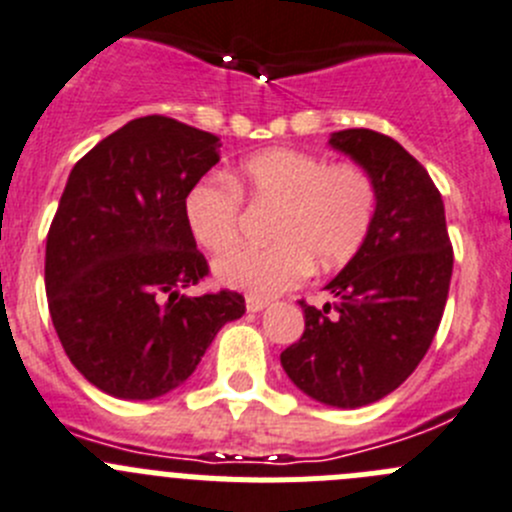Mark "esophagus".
I'll return each mask as SVG.
<instances>
[{"instance_id": "obj_1", "label": "esophagus", "mask_w": 512, "mask_h": 512, "mask_svg": "<svg viewBox=\"0 0 512 512\" xmlns=\"http://www.w3.org/2000/svg\"><path fill=\"white\" fill-rule=\"evenodd\" d=\"M245 305H247V310H250V313H260V310L267 308V300L255 298V295H250V298L245 300Z\"/></svg>"}]
</instances>
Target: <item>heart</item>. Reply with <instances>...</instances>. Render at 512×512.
Masks as SVG:
<instances>
[{
  "label": "heart",
  "mask_w": 512,
  "mask_h": 512,
  "mask_svg": "<svg viewBox=\"0 0 512 512\" xmlns=\"http://www.w3.org/2000/svg\"><path fill=\"white\" fill-rule=\"evenodd\" d=\"M272 204L265 247H237L214 262L217 283L270 298L295 288L308 267L336 270L369 237L376 184L358 164H326L298 148H267L227 179H202L186 191L184 222L202 250L222 252L237 240L240 194Z\"/></svg>",
  "instance_id": "heart-1"
}]
</instances>
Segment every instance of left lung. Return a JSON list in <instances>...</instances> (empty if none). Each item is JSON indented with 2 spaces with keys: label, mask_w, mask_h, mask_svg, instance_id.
<instances>
[{
  "label": "left lung",
  "mask_w": 512,
  "mask_h": 512,
  "mask_svg": "<svg viewBox=\"0 0 512 512\" xmlns=\"http://www.w3.org/2000/svg\"><path fill=\"white\" fill-rule=\"evenodd\" d=\"M328 146L374 179V224L326 285L331 303L300 300L305 331L280 364L310 399L358 409L404 384L432 346L455 257L442 194L407 148L369 128L331 133Z\"/></svg>",
  "instance_id": "obj_1"
}]
</instances>
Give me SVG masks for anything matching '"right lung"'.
I'll list each match as a JSON object with an SVG mask.
<instances>
[{
  "label": "right lung",
  "mask_w": 512,
  "mask_h": 512,
  "mask_svg": "<svg viewBox=\"0 0 512 512\" xmlns=\"http://www.w3.org/2000/svg\"><path fill=\"white\" fill-rule=\"evenodd\" d=\"M219 146L214 133L146 116L70 171L47 234V305L75 369L116 399L174 391L224 323L245 313L232 290L179 293L209 272L184 197L217 164Z\"/></svg>",
  "instance_id": "1"
}]
</instances>
